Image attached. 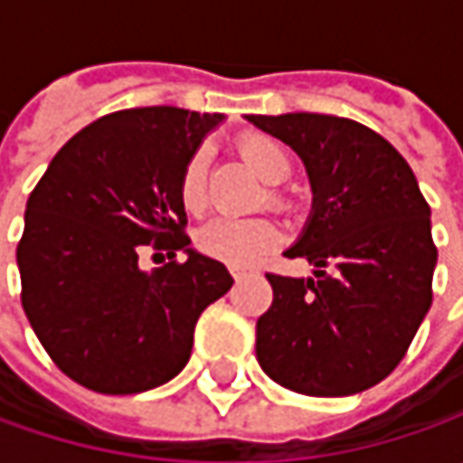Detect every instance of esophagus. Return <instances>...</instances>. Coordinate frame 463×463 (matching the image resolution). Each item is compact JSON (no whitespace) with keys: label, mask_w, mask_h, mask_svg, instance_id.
I'll return each mask as SVG.
<instances>
[{"label":"esophagus","mask_w":463,"mask_h":463,"mask_svg":"<svg viewBox=\"0 0 463 463\" xmlns=\"http://www.w3.org/2000/svg\"><path fill=\"white\" fill-rule=\"evenodd\" d=\"M229 273H232V278H234V280H237V283H240L241 278H247V276H250V270H244V268H232V270H229Z\"/></svg>","instance_id":"34e87169"}]
</instances>
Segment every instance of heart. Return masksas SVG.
Masks as SVG:
<instances>
[{"mask_svg": "<svg viewBox=\"0 0 463 463\" xmlns=\"http://www.w3.org/2000/svg\"><path fill=\"white\" fill-rule=\"evenodd\" d=\"M241 159L255 169L262 183L278 185L291 175V154L273 136L244 134L237 141ZM177 195L187 213H201L208 205V149H195L183 165ZM270 208L288 211L294 201L286 190L270 187L265 193ZM280 241V232L270 219H229L216 216L195 232V247L205 258L219 260L229 268H247L268 258Z\"/></svg>", "mask_w": 463, "mask_h": 463, "instance_id": "b5f03b06", "label": "heart"}]
</instances>
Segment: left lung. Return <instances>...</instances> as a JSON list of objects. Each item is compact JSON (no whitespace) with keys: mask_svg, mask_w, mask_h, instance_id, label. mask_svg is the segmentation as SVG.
I'll return each mask as SVG.
<instances>
[{"mask_svg":"<svg viewBox=\"0 0 463 463\" xmlns=\"http://www.w3.org/2000/svg\"><path fill=\"white\" fill-rule=\"evenodd\" d=\"M307 165L314 211L286 252L314 278L268 273L273 304L258 319V361L307 397H347L383 382L433 304L438 250L430 205L383 136L319 113L247 116Z\"/></svg>","mask_w":463,"mask_h":463,"instance_id":"8db88e82","label":"left lung"}]
</instances>
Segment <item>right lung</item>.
Masks as SVG:
<instances>
[{
	"label": "right lung",
	"mask_w": 463,
	"mask_h": 463,
	"mask_svg": "<svg viewBox=\"0 0 463 463\" xmlns=\"http://www.w3.org/2000/svg\"><path fill=\"white\" fill-rule=\"evenodd\" d=\"M219 120L169 105L102 116L33 187L17 244L23 309L51 361L84 389L138 394L175 379L198 317L232 288L222 262L187 247L177 195L183 165ZM144 249L170 262L141 271Z\"/></svg>",
	"instance_id": "right-lung-1"
}]
</instances>
